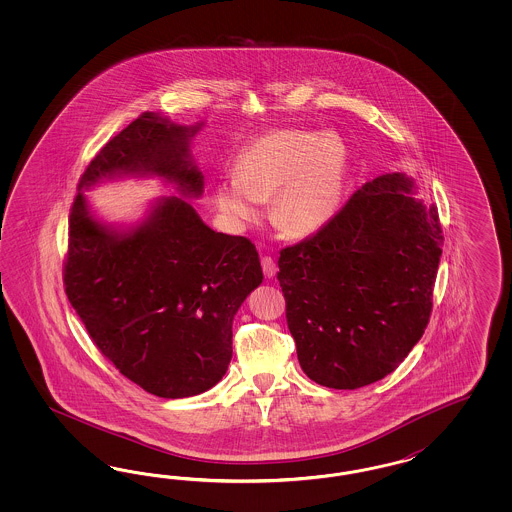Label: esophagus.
<instances>
[{
	"label": "esophagus",
	"mask_w": 512,
	"mask_h": 512,
	"mask_svg": "<svg viewBox=\"0 0 512 512\" xmlns=\"http://www.w3.org/2000/svg\"><path fill=\"white\" fill-rule=\"evenodd\" d=\"M261 266H263V272L266 278H274V276H276L278 266H276L272 257H263V259H261Z\"/></svg>",
	"instance_id": "esophagus-1"
}]
</instances>
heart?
<instances>
[{
	"label": "heart",
	"mask_w": 512,
	"mask_h": 512,
	"mask_svg": "<svg viewBox=\"0 0 512 512\" xmlns=\"http://www.w3.org/2000/svg\"><path fill=\"white\" fill-rule=\"evenodd\" d=\"M347 152L334 135L276 129L248 144L236 159V176L216 187L219 210L233 223L259 216L272 198V217L285 233H317L340 208Z\"/></svg>",
	"instance_id": "obj_1"
}]
</instances>
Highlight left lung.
Segmentation results:
<instances>
[{
  "instance_id": "left-lung-1",
  "label": "left lung",
  "mask_w": 512,
  "mask_h": 512,
  "mask_svg": "<svg viewBox=\"0 0 512 512\" xmlns=\"http://www.w3.org/2000/svg\"><path fill=\"white\" fill-rule=\"evenodd\" d=\"M411 189L400 172L383 174L323 229L279 251L298 362L323 387L353 390L383 379L430 323L445 238L437 208Z\"/></svg>"
}]
</instances>
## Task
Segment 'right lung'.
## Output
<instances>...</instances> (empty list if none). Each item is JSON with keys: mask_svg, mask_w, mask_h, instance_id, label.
Returning <instances> with one entry per match:
<instances>
[{"mask_svg": "<svg viewBox=\"0 0 512 512\" xmlns=\"http://www.w3.org/2000/svg\"><path fill=\"white\" fill-rule=\"evenodd\" d=\"M202 125V124H201ZM142 112L95 154L69 214L63 287L95 347L116 370L159 398L214 387L233 357V317L261 285L246 236L216 233L180 197L157 202L135 231L116 234L90 214L82 187L118 172H155L201 195L189 161L199 127Z\"/></svg>", "mask_w": 512, "mask_h": 512, "instance_id": "right-lung-1", "label": "right lung"}]
</instances>
